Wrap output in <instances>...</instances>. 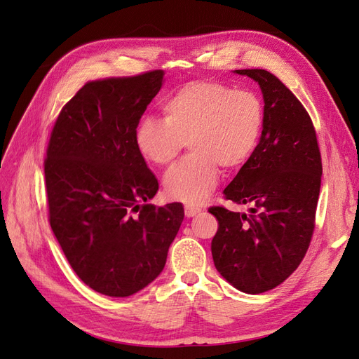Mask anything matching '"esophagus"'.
<instances>
[{
    "label": "esophagus",
    "instance_id": "obj_1",
    "mask_svg": "<svg viewBox=\"0 0 359 359\" xmlns=\"http://www.w3.org/2000/svg\"><path fill=\"white\" fill-rule=\"evenodd\" d=\"M196 213H200V207L192 205V204L184 205V215H187V217H194Z\"/></svg>",
    "mask_w": 359,
    "mask_h": 359
}]
</instances>
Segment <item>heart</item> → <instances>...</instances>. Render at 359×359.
I'll return each mask as SVG.
<instances>
[{
  "label": "heart",
  "instance_id": "b5f03b06",
  "mask_svg": "<svg viewBox=\"0 0 359 359\" xmlns=\"http://www.w3.org/2000/svg\"><path fill=\"white\" fill-rule=\"evenodd\" d=\"M164 119L143 118L135 147L149 164L167 167L188 143L191 155L164 176L171 200L198 204L216 188L225 171L245 167L261 140L265 110L257 92L219 80H195L161 106Z\"/></svg>",
  "mask_w": 359,
  "mask_h": 359
}]
</instances>
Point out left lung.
Listing matches in <instances>:
<instances>
[{
	"label": "left lung",
	"instance_id": "obj_1",
	"mask_svg": "<svg viewBox=\"0 0 359 359\" xmlns=\"http://www.w3.org/2000/svg\"><path fill=\"white\" fill-rule=\"evenodd\" d=\"M236 72L258 82L265 123L255 154L224 191L225 200L252 205L250 215L209 209L217 221L212 257L231 285L261 294L285 282L306 257L322 159L313 122L292 92L267 70Z\"/></svg>",
	"mask_w": 359,
	"mask_h": 359
}]
</instances>
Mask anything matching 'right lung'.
Segmentation results:
<instances>
[{"mask_svg":"<svg viewBox=\"0 0 359 359\" xmlns=\"http://www.w3.org/2000/svg\"><path fill=\"white\" fill-rule=\"evenodd\" d=\"M163 70L90 80L60 111L44 159L49 222L67 261L94 291L130 297L163 271L183 207L147 204L158 180L135 130Z\"/></svg>","mask_w":359,"mask_h":359,"instance_id":"right-lung-1","label":"right lung"}]
</instances>
